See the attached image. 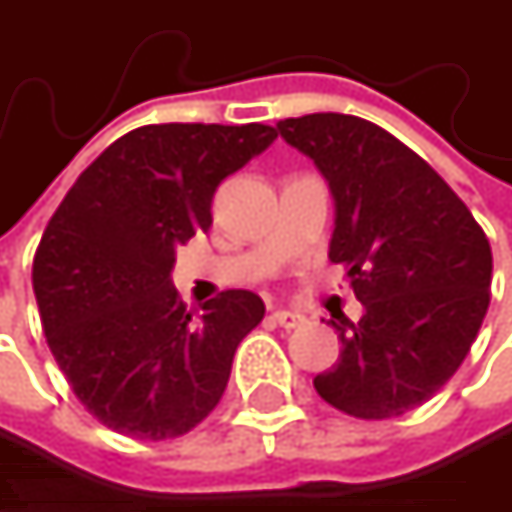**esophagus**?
Returning a JSON list of instances; mask_svg holds the SVG:
<instances>
[{"instance_id":"esophagus-1","label":"esophagus","mask_w":512,"mask_h":512,"mask_svg":"<svg viewBox=\"0 0 512 512\" xmlns=\"http://www.w3.org/2000/svg\"><path fill=\"white\" fill-rule=\"evenodd\" d=\"M269 320H272L275 326H281V329H299V326H305V317H302L299 311H284V308L272 311Z\"/></svg>"}]
</instances>
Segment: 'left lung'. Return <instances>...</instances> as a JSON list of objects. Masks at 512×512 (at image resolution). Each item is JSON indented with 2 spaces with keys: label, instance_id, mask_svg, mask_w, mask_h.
<instances>
[{
  "label": "left lung",
  "instance_id": "left-lung-1",
  "mask_svg": "<svg viewBox=\"0 0 512 512\" xmlns=\"http://www.w3.org/2000/svg\"><path fill=\"white\" fill-rule=\"evenodd\" d=\"M335 198L329 260L364 305L335 326L341 358L317 394L364 421L427 403L468 356L489 308L492 249L460 195L382 127L338 112L278 121Z\"/></svg>",
  "mask_w": 512,
  "mask_h": 512
}]
</instances>
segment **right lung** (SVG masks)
Here are the masks:
<instances>
[{"label": "right lung", "instance_id": "add662e5", "mask_svg": "<svg viewBox=\"0 0 512 512\" xmlns=\"http://www.w3.org/2000/svg\"><path fill=\"white\" fill-rule=\"evenodd\" d=\"M275 136L266 124L139 127L52 213L32 266L44 335L79 403L109 430L174 439L222 400L266 308L252 290H225L195 323L171 287L174 249L213 225L216 186Z\"/></svg>", "mask_w": 512, "mask_h": 512}]
</instances>
